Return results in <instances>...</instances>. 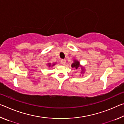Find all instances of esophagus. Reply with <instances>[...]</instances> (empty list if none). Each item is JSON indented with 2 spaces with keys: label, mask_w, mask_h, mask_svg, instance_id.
I'll return each instance as SVG.
<instances>
[{
  "label": "esophagus",
  "mask_w": 124,
  "mask_h": 124,
  "mask_svg": "<svg viewBox=\"0 0 124 124\" xmlns=\"http://www.w3.org/2000/svg\"><path fill=\"white\" fill-rule=\"evenodd\" d=\"M66 61L65 60H61V64H62V65H64L66 64Z\"/></svg>",
  "instance_id": "obj_1"
}]
</instances>
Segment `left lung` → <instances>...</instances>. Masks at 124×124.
<instances>
[{
    "instance_id": "1",
    "label": "left lung",
    "mask_w": 124,
    "mask_h": 124,
    "mask_svg": "<svg viewBox=\"0 0 124 124\" xmlns=\"http://www.w3.org/2000/svg\"><path fill=\"white\" fill-rule=\"evenodd\" d=\"M79 67H80L79 62H78V61H75L74 63H73L72 64V68H75V69H78Z\"/></svg>"
}]
</instances>
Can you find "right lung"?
<instances>
[{"label": "right lung", "instance_id": "add662e5", "mask_svg": "<svg viewBox=\"0 0 124 124\" xmlns=\"http://www.w3.org/2000/svg\"><path fill=\"white\" fill-rule=\"evenodd\" d=\"M49 64V66H51V65H50V63H49V64ZM54 64H53V66H54Z\"/></svg>", "mask_w": 124, "mask_h": 124}]
</instances>
